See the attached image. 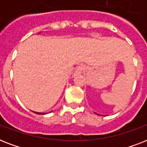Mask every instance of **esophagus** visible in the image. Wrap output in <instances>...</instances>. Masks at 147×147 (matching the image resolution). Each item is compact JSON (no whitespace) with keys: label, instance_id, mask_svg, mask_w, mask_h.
<instances>
[{"label":"esophagus","instance_id":"obj_1","mask_svg":"<svg viewBox=\"0 0 147 147\" xmlns=\"http://www.w3.org/2000/svg\"><path fill=\"white\" fill-rule=\"evenodd\" d=\"M85 70V66L84 65H79V66L77 68V69H76V71H75V75H77V74H81L82 71H84Z\"/></svg>","mask_w":147,"mask_h":147}]
</instances>
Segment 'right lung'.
Here are the masks:
<instances>
[{
    "label": "right lung",
    "mask_w": 147,
    "mask_h": 147,
    "mask_svg": "<svg viewBox=\"0 0 147 147\" xmlns=\"http://www.w3.org/2000/svg\"><path fill=\"white\" fill-rule=\"evenodd\" d=\"M34 113H36V114H44V113H39V112H34Z\"/></svg>",
    "instance_id": "right-lung-1"
}]
</instances>
